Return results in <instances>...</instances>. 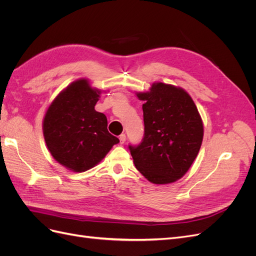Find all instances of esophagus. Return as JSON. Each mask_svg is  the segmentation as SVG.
<instances>
[{
    "instance_id": "obj_1",
    "label": "esophagus",
    "mask_w": 256,
    "mask_h": 256,
    "mask_svg": "<svg viewBox=\"0 0 256 256\" xmlns=\"http://www.w3.org/2000/svg\"><path fill=\"white\" fill-rule=\"evenodd\" d=\"M120 144H124L126 142V136L125 134H120Z\"/></svg>"
}]
</instances>
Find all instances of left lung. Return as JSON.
<instances>
[{"mask_svg": "<svg viewBox=\"0 0 256 256\" xmlns=\"http://www.w3.org/2000/svg\"><path fill=\"white\" fill-rule=\"evenodd\" d=\"M136 96L144 102L143 142L129 146L136 168L154 184L180 180L196 160L204 136L194 102L184 88L164 82H154Z\"/></svg>", "mask_w": 256, "mask_h": 256, "instance_id": "1", "label": "left lung"}]
</instances>
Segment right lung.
<instances>
[{"label": "right lung", "mask_w": 256, "mask_h": 256, "mask_svg": "<svg viewBox=\"0 0 256 256\" xmlns=\"http://www.w3.org/2000/svg\"><path fill=\"white\" fill-rule=\"evenodd\" d=\"M102 92L88 79H78L58 92L44 113L47 148L54 160L72 172L94 168L120 142L108 131L106 116L95 110Z\"/></svg>", "instance_id": "right-lung-1"}]
</instances>
